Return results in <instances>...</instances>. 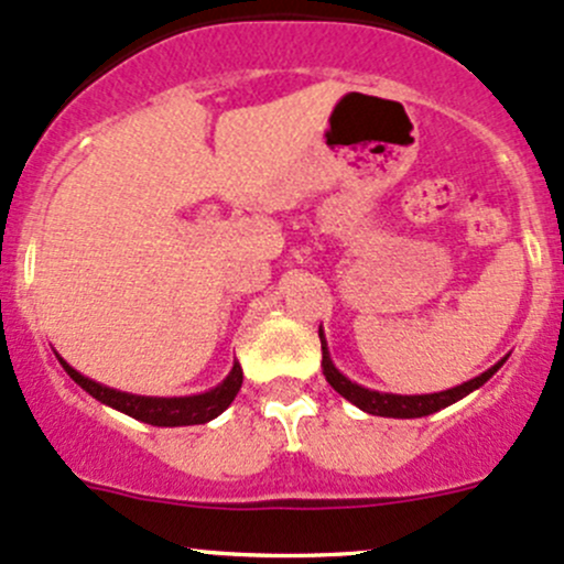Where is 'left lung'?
<instances>
[{"label": "left lung", "mask_w": 564, "mask_h": 564, "mask_svg": "<svg viewBox=\"0 0 564 564\" xmlns=\"http://www.w3.org/2000/svg\"><path fill=\"white\" fill-rule=\"evenodd\" d=\"M319 341H323V373L333 390H336L341 398H347L349 403H355L357 409L368 411V414H373V416H392V420H416V416L435 414V411L457 403L459 398L470 395V392L478 390L484 381L492 379L495 371H498L502 362H506V357H502L500 362H495V366L489 368V371H484L481 377L465 381V384H459V387H452V390L430 392V395H392V392L368 390V387H360V384H355V381H349L336 366H333L323 330H319Z\"/></svg>", "instance_id": "obj_1"}]
</instances>
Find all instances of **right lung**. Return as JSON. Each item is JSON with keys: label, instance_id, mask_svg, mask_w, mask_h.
<instances>
[{"label": "right lung", "instance_id": "right-lung-1", "mask_svg": "<svg viewBox=\"0 0 564 564\" xmlns=\"http://www.w3.org/2000/svg\"><path fill=\"white\" fill-rule=\"evenodd\" d=\"M58 362L64 366V371L69 373L88 395H94L96 401L112 405V409L123 411V414L134 416L139 422H148L155 427H180V425H204V422L215 420L223 411L231 405L241 387V366L234 362L231 373L215 387V390L202 392V395H187V398H150V395H131V392L112 390V387L99 384V381L83 377L80 371L69 366L64 357H58Z\"/></svg>", "mask_w": 564, "mask_h": 564}]
</instances>
